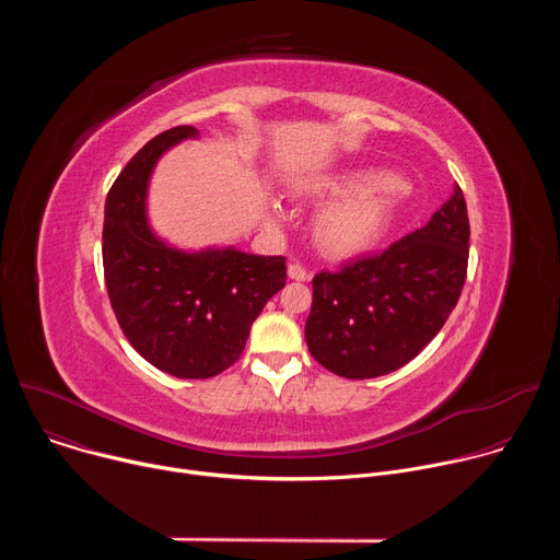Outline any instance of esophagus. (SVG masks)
<instances>
[{
  "mask_svg": "<svg viewBox=\"0 0 560 560\" xmlns=\"http://www.w3.org/2000/svg\"><path fill=\"white\" fill-rule=\"evenodd\" d=\"M288 277L294 279V281H307V279H310V272H307L301 264H290V266H288Z\"/></svg>",
  "mask_w": 560,
  "mask_h": 560,
  "instance_id": "esophagus-1",
  "label": "esophagus"
}]
</instances>
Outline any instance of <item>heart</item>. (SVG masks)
<instances>
[{"mask_svg":"<svg viewBox=\"0 0 560 560\" xmlns=\"http://www.w3.org/2000/svg\"><path fill=\"white\" fill-rule=\"evenodd\" d=\"M303 195L328 201L316 212L312 232L316 248L332 259H350L372 250L396 212L394 182L376 171L318 177L303 186Z\"/></svg>","mask_w":560,"mask_h":560,"instance_id":"b5f03b06","label":"heart"}]
</instances>
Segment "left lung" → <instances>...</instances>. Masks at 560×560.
<instances>
[{"label":"left lung","mask_w":560,"mask_h":560,"mask_svg":"<svg viewBox=\"0 0 560 560\" xmlns=\"http://www.w3.org/2000/svg\"><path fill=\"white\" fill-rule=\"evenodd\" d=\"M469 219L458 184L432 219L387 250L312 279L310 354L346 378L410 363L443 328L467 275Z\"/></svg>","instance_id":"1"}]
</instances>
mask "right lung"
I'll return each instance as SVG.
<instances>
[{"instance_id": "obj_1", "label": "right lung", "mask_w": 560, "mask_h": 560, "mask_svg": "<svg viewBox=\"0 0 560 560\" xmlns=\"http://www.w3.org/2000/svg\"><path fill=\"white\" fill-rule=\"evenodd\" d=\"M197 137V128L177 126L150 139L115 179L104 210V277L119 328L148 363L177 378H210L236 363L255 318L285 285V257L184 253L150 230L154 164Z\"/></svg>"}]
</instances>
